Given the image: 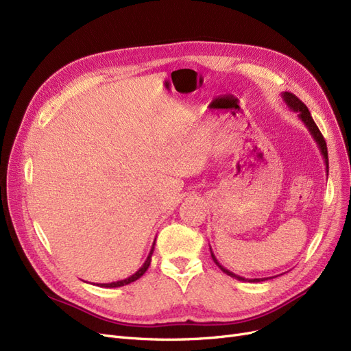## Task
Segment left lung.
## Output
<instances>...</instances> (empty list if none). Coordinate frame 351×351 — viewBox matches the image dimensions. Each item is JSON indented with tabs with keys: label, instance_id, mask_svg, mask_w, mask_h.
<instances>
[{
	"label": "left lung",
	"instance_id": "obj_1",
	"mask_svg": "<svg viewBox=\"0 0 351 351\" xmlns=\"http://www.w3.org/2000/svg\"><path fill=\"white\" fill-rule=\"evenodd\" d=\"M281 96H282L284 102L287 104V106H288L292 112H297L300 121L305 125V128L308 130V132H310L311 136L314 138V141H315V144H317V147H318V149H319V152H321V156H322V160H324L327 176H328V152H327V144H326V141H324V138H322V135H321L318 127L315 125V122H314V119H313V117H311V114H310V110H308V108L298 99V97H297L295 95H292V93H289V92H282ZM210 254H212V258H213L215 263L219 266V268H220L224 274H226V275H229V276L237 279V281H243V282H245V281H249V282H261V281H266V279H268V278L246 279V278H243V276H241V275H236V274H233L232 271L224 268V266L217 261V258H216L215 254H213L212 247H210Z\"/></svg>",
	"mask_w": 351,
	"mask_h": 351
}]
</instances>
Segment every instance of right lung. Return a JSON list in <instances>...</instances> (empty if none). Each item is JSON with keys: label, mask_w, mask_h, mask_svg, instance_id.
<instances>
[{"label": "right lung", "mask_w": 351, "mask_h": 351, "mask_svg": "<svg viewBox=\"0 0 351 351\" xmlns=\"http://www.w3.org/2000/svg\"><path fill=\"white\" fill-rule=\"evenodd\" d=\"M156 239H157V237H156ZM156 239H154V242H152V246H151V249H149V254H148V256H147L145 262L143 263L141 268H139V269H138L135 274H132L131 276L125 278V279H121V281L109 282V284H96V285H97V287H102V288H118V287L128 285V284H131V282L136 281V279L141 278V276H143V275L147 272L148 266H149V263H151V258H152V254H154V246H156Z\"/></svg>", "instance_id": "add662e5"}]
</instances>
